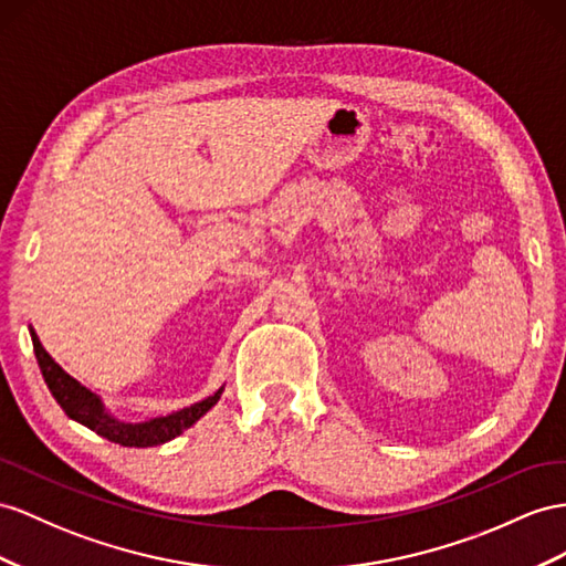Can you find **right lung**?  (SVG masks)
<instances>
[{"label":"right lung","mask_w":566,"mask_h":566,"mask_svg":"<svg viewBox=\"0 0 566 566\" xmlns=\"http://www.w3.org/2000/svg\"><path fill=\"white\" fill-rule=\"evenodd\" d=\"M31 339H33V349H35L38 366L42 370V378H45L52 397L64 409V413L69 418H74V421H78L81 426L97 432L99 438H107L109 442H117L124 447H155V444H165L174 440L186 428H191L200 416H206L214 403L220 401L224 392V387H220L214 395L206 397L202 401H196L186 409H179L167 416L148 418V421H140V423H126V421H119V418H114L105 409L103 399H99L95 392H91L88 387H83L76 378H71V375L56 364V360L45 352V346L40 344L33 327H31Z\"/></svg>","instance_id":"1"}]
</instances>
